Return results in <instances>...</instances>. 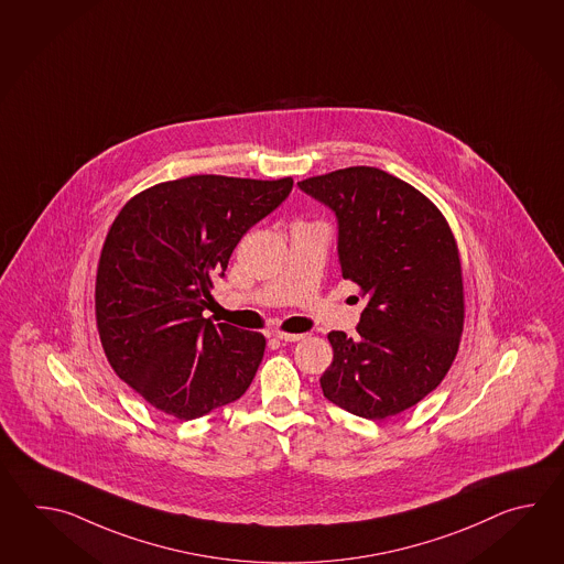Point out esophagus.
<instances>
[{"mask_svg":"<svg viewBox=\"0 0 564 564\" xmlns=\"http://www.w3.org/2000/svg\"><path fill=\"white\" fill-rule=\"evenodd\" d=\"M274 336L280 340H286V343H296V340L304 338V335H300V333H284V330H276Z\"/></svg>","mask_w":564,"mask_h":564,"instance_id":"1","label":"esophagus"}]
</instances>
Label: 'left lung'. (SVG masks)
Instances as JSON below:
<instances>
[{
    "label": "left lung",
    "instance_id": "8db88e82",
    "mask_svg": "<svg viewBox=\"0 0 564 564\" xmlns=\"http://www.w3.org/2000/svg\"><path fill=\"white\" fill-rule=\"evenodd\" d=\"M299 185L335 212L343 278L367 299L357 338L328 333L324 397L372 421L417 405L444 381L464 330L454 231L430 197L383 169H338Z\"/></svg>",
    "mask_w": 564,
    "mask_h": 564
}]
</instances>
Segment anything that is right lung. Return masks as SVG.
I'll list each match as a JSON object with an SVG mask.
<instances>
[{
	"instance_id": "add662e5",
	"label": "right lung",
	"mask_w": 564,
	"mask_h": 564,
	"mask_svg": "<svg viewBox=\"0 0 564 564\" xmlns=\"http://www.w3.org/2000/svg\"><path fill=\"white\" fill-rule=\"evenodd\" d=\"M292 183L192 175L122 205L96 268V328L110 367L149 405L195 420L252 384L265 336L202 312L238 241Z\"/></svg>"
}]
</instances>
